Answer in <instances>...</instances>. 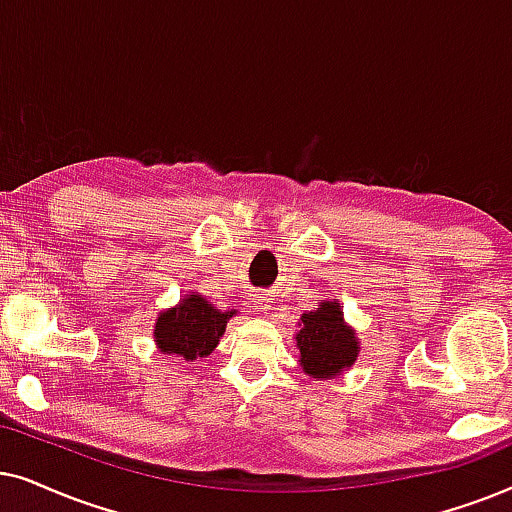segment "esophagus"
I'll list each match as a JSON object with an SVG mask.
<instances>
[{"label": "esophagus", "mask_w": 512, "mask_h": 512, "mask_svg": "<svg viewBox=\"0 0 512 512\" xmlns=\"http://www.w3.org/2000/svg\"><path fill=\"white\" fill-rule=\"evenodd\" d=\"M257 299V304H260L262 306V309H267V297H262V295H257L255 297Z\"/></svg>", "instance_id": "1"}]
</instances>
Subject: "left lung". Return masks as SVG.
I'll return each mask as SVG.
<instances>
[{"label":"left lung","instance_id":"left-lung-1","mask_svg":"<svg viewBox=\"0 0 512 512\" xmlns=\"http://www.w3.org/2000/svg\"><path fill=\"white\" fill-rule=\"evenodd\" d=\"M297 349L302 353L299 363L313 379L335 377L351 367L358 356V339L344 325V313L337 302H320L316 311L302 316L297 332Z\"/></svg>","mask_w":512,"mask_h":512}]
</instances>
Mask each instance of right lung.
<instances>
[{"instance_id":"right-lung-1","label":"right lung","mask_w":512,"mask_h":512,"mask_svg":"<svg viewBox=\"0 0 512 512\" xmlns=\"http://www.w3.org/2000/svg\"><path fill=\"white\" fill-rule=\"evenodd\" d=\"M234 313L215 309L201 295H189L180 306L161 313L156 320V344L163 353H173L194 363L213 353Z\"/></svg>"}]
</instances>
